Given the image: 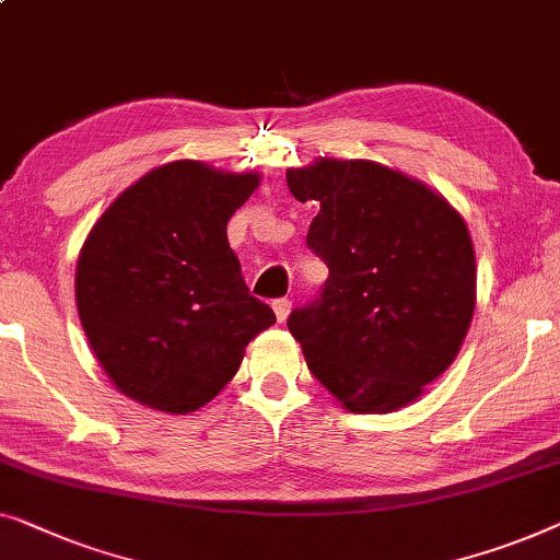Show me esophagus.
Here are the masks:
<instances>
[{
    "instance_id": "esophagus-1",
    "label": "esophagus",
    "mask_w": 560,
    "mask_h": 560,
    "mask_svg": "<svg viewBox=\"0 0 560 560\" xmlns=\"http://www.w3.org/2000/svg\"><path fill=\"white\" fill-rule=\"evenodd\" d=\"M272 311H275V318H278V323H285L288 315H290V300L288 298H278L272 303Z\"/></svg>"
}]
</instances>
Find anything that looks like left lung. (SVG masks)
I'll use <instances>...</instances> for the list:
<instances>
[{"label":"left lung","instance_id":"8db88e82","mask_svg":"<svg viewBox=\"0 0 560 560\" xmlns=\"http://www.w3.org/2000/svg\"><path fill=\"white\" fill-rule=\"evenodd\" d=\"M290 194L318 201L307 247L328 265L320 295L288 328L311 374L353 415H388L457 359L477 267L450 201L376 161L290 168Z\"/></svg>","mask_w":560,"mask_h":560}]
</instances>
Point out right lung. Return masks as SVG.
<instances>
[{"mask_svg":"<svg viewBox=\"0 0 560 560\" xmlns=\"http://www.w3.org/2000/svg\"><path fill=\"white\" fill-rule=\"evenodd\" d=\"M260 184L201 161H172L120 194L78 257L75 303L113 386L186 415L237 374L249 340L275 323L249 295L226 222Z\"/></svg>","mask_w":560,"mask_h":560,"instance_id":"right-lung-1","label":"right lung"}]
</instances>
